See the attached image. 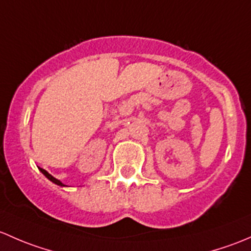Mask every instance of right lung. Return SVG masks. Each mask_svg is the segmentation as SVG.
Returning <instances> with one entry per match:
<instances>
[{
  "label": "right lung",
  "mask_w": 251,
  "mask_h": 251,
  "mask_svg": "<svg viewBox=\"0 0 251 251\" xmlns=\"http://www.w3.org/2000/svg\"><path fill=\"white\" fill-rule=\"evenodd\" d=\"M40 170H41V172H42V174H43V175H45V176H46V177H47V179H49V180H50V181H51V182L56 183V185H59V186H66V185H64V183H63V182H61V181H60V180H58V179H55V177H54V176H51V175H50V174H49V173L47 172V170L42 169V168H40Z\"/></svg>",
  "instance_id": "1"
}]
</instances>
